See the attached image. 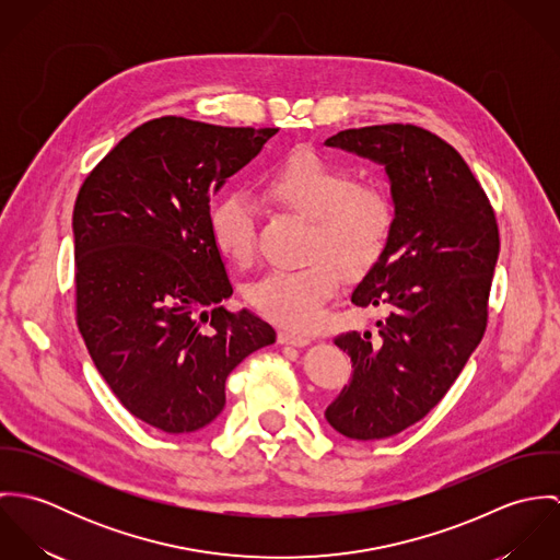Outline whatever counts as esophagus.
<instances>
[{"label":"esophagus","instance_id":"obj_1","mask_svg":"<svg viewBox=\"0 0 560 560\" xmlns=\"http://www.w3.org/2000/svg\"><path fill=\"white\" fill-rule=\"evenodd\" d=\"M278 338H280V342H282V345H291V347H304V345H308V342H311V338H308V336L298 334V331H291V329H282Z\"/></svg>","mask_w":560,"mask_h":560}]
</instances>
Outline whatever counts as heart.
I'll list each match as a JSON object with an SVG mask.
<instances>
[{"mask_svg":"<svg viewBox=\"0 0 560 560\" xmlns=\"http://www.w3.org/2000/svg\"><path fill=\"white\" fill-rule=\"evenodd\" d=\"M262 189L278 207L308 220L306 258L313 260L300 269L267 271L249 284L247 300L267 319L311 329L340 282V267L360 271L382 254L393 231V200L382 187L353 183L349 170L315 153L282 161L267 174ZM209 226L229 260H252L256 211L245 194H224L211 207Z\"/></svg>","mask_w":560,"mask_h":560,"instance_id":"obj_1","label":"heart"}]
</instances>
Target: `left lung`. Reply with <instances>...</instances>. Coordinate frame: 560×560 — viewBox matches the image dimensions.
Segmentation results:
<instances>
[{"label":"left lung","mask_w":560,"mask_h":560,"mask_svg":"<svg viewBox=\"0 0 560 560\" xmlns=\"http://www.w3.org/2000/svg\"><path fill=\"white\" fill-rule=\"evenodd\" d=\"M325 147L380 163L390 183V237L351 293L386 319L377 334L334 338L353 373L325 409L340 435L384 440L424 418L479 347L500 252L495 215L468 163L431 131L347 129Z\"/></svg>","instance_id":"obj_1"}]
</instances>
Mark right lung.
<instances>
[{
  "label": "right lung",
  "instance_id": "right-lung-1",
  "mask_svg": "<svg viewBox=\"0 0 560 560\" xmlns=\"http://www.w3.org/2000/svg\"><path fill=\"white\" fill-rule=\"evenodd\" d=\"M278 129L180 116L122 138L81 185L73 211L78 325L118 400L163 433L211 424L226 377L276 342L233 284L209 226V200Z\"/></svg>",
  "mask_w": 560,
  "mask_h": 560
}]
</instances>
